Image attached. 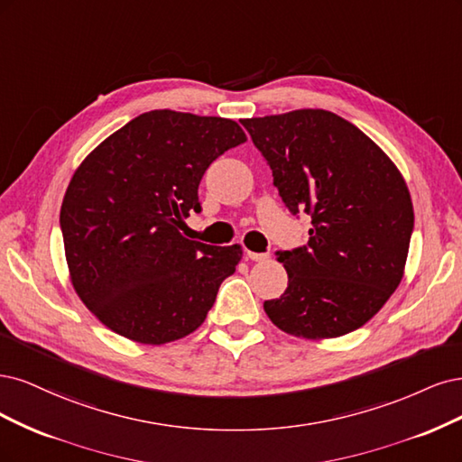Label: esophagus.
Instances as JSON below:
<instances>
[{
    "instance_id": "obj_1",
    "label": "esophagus",
    "mask_w": 462,
    "mask_h": 462,
    "mask_svg": "<svg viewBox=\"0 0 462 462\" xmlns=\"http://www.w3.org/2000/svg\"><path fill=\"white\" fill-rule=\"evenodd\" d=\"M245 255H247V259H251V261H257V263H261V261H266L269 259L271 255L269 253H255V251H245Z\"/></svg>"
}]
</instances>
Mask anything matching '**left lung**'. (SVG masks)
<instances>
[{
	"label": "left lung",
	"instance_id": "8db88e82",
	"mask_svg": "<svg viewBox=\"0 0 462 462\" xmlns=\"http://www.w3.org/2000/svg\"><path fill=\"white\" fill-rule=\"evenodd\" d=\"M291 215H310L309 242L278 251L288 288L264 301L282 332L324 339L361 328L403 278L414 211L392 159L324 109L244 118Z\"/></svg>",
	"mask_w": 462,
	"mask_h": 462
}]
</instances>
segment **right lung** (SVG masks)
<instances>
[{"instance_id":"right-lung-1","label":"right lung","mask_w":462,"mask_h":462,"mask_svg":"<svg viewBox=\"0 0 462 462\" xmlns=\"http://www.w3.org/2000/svg\"><path fill=\"white\" fill-rule=\"evenodd\" d=\"M245 140L230 118L157 109L111 134L72 174L61 205L69 274L109 330L161 346L203 324L242 247L188 240L180 228L201 211L205 171Z\"/></svg>"}]
</instances>
